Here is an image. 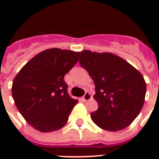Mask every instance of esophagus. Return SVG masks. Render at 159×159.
Listing matches in <instances>:
<instances>
[{
    "label": "esophagus",
    "instance_id": "obj_1",
    "mask_svg": "<svg viewBox=\"0 0 159 159\" xmlns=\"http://www.w3.org/2000/svg\"><path fill=\"white\" fill-rule=\"evenodd\" d=\"M92 98V96H91V94H90L89 92H86L85 93V95L82 97V99H83V101L84 102H87V101H88V100H90Z\"/></svg>",
    "mask_w": 159,
    "mask_h": 159
}]
</instances>
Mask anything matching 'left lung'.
<instances>
[{
  "instance_id": "8db88e82",
  "label": "left lung",
  "mask_w": 159,
  "mask_h": 159,
  "mask_svg": "<svg viewBox=\"0 0 159 159\" xmlns=\"http://www.w3.org/2000/svg\"><path fill=\"white\" fill-rule=\"evenodd\" d=\"M79 62L96 87L93 97L98 109L91 113L93 122L110 131L129 125L144 103L146 82L142 74L127 61L111 53L84 50Z\"/></svg>"
}]
</instances>
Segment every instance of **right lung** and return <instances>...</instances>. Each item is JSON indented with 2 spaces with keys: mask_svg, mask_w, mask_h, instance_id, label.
<instances>
[{
  "mask_svg": "<svg viewBox=\"0 0 159 159\" xmlns=\"http://www.w3.org/2000/svg\"><path fill=\"white\" fill-rule=\"evenodd\" d=\"M80 52L49 48L30 59L12 84L15 104L29 125L48 133L66 125L78 101L67 93L64 76L79 59Z\"/></svg>",
  "mask_w": 159,
  "mask_h": 159,
  "instance_id": "right-lung-1",
  "label": "right lung"
}]
</instances>
